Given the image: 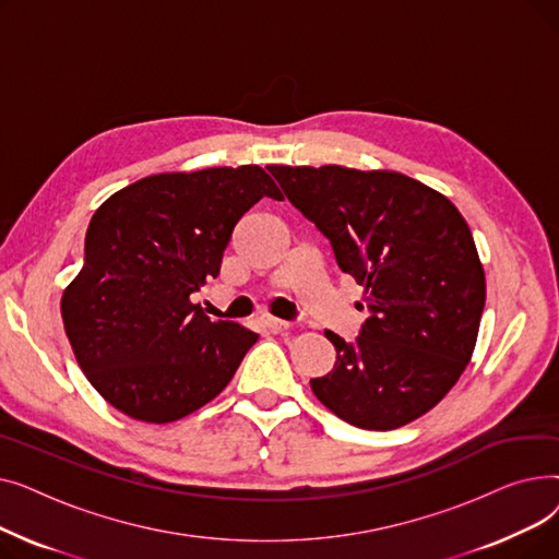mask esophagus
<instances>
[{
    "instance_id": "obj_1",
    "label": "esophagus",
    "mask_w": 559,
    "mask_h": 559,
    "mask_svg": "<svg viewBox=\"0 0 559 559\" xmlns=\"http://www.w3.org/2000/svg\"><path fill=\"white\" fill-rule=\"evenodd\" d=\"M260 324L264 331H270V333H283L289 329L287 321L276 319V317H260Z\"/></svg>"
}]
</instances>
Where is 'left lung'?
I'll list each match as a JSON object with an SVG mask.
<instances>
[{
    "label": "left lung",
    "mask_w": 559,
    "mask_h": 559,
    "mask_svg": "<svg viewBox=\"0 0 559 559\" xmlns=\"http://www.w3.org/2000/svg\"><path fill=\"white\" fill-rule=\"evenodd\" d=\"M326 235L337 267L365 287L356 342L333 331V371L310 388L333 415L394 430L442 401L474 356L485 272L474 235L437 190L388 169L267 167Z\"/></svg>",
    "instance_id": "obj_1"
}]
</instances>
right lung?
<instances>
[{
    "label": "right lung",
    "instance_id": "obj_1",
    "mask_svg": "<svg viewBox=\"0 0 559 559\" xmlns=\"http://www.w3.org/2000/svg\"><path fill=\"white\" fill-rule=\"evenodd\" d=\"M262 197L283 199L262 167H209L144 176L95 211L61 314L85 378L122 415H192L258 342L235 321H211L190 295L219 274L235 224Z\"/></svg>",
    "mask_w": 559,
    "mask_h": 559
}]
</instances>
